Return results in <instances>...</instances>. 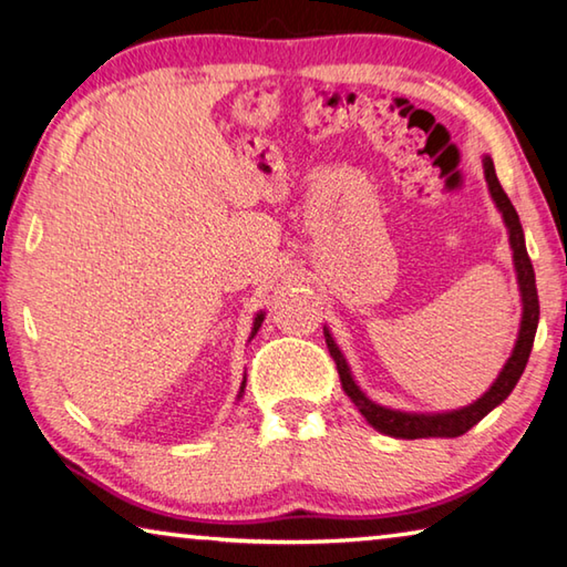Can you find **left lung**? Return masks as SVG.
<instances>
[{"label":"left lung","instance_id":"8db88e82","mask_svg":"<svg viewBox=\"0 0 567 567\" xmlns=\"http://www.w3.org/2000/svg\"><path fill=\"white\" fill-rule=\"evenodd\" d=\"M483 176H486L491 198H493V203H496L498 213L503 215V223H506V228H508V243L513 250V265H516L518 290H520V302H523L516 347H513L508 362L503 364V369L496 377V382L491 384L486 394L473 401V404H468V406H461L454 411H441V414H416V411H399V409H389V406L377 404V401L369 399L364 391L359 389V384L352 377V369H349L347 359L342 354V349L337 347L332 332H329V327H324L327 349L337 364L339 382H342L344 394L352 399V404L359 409V414L367 419V424L374 426L377 431H382V434H386V436H394V439H456L461 434H466L471 426H476L483 416L491 414L493 409L508 399L511 391L518 384L523 369H526V364H528L535 329H538V317H540L538 290H535V272H533L530 257L526 250V238H523L518 213H516V208H513V203L508 200L506 190L501 188L491 156H483Z\"/></svg>","mask_w":567,"mask_h":567}]
</instances>
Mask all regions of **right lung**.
<instances>
[{"label": "right lung", "mask_w": 567, "mask_h": 567, "mask_svg": "<svg viewBox=\"0 0 567 567\" xmlns=\"http://www.w3.org/2000/svg\"><path fill=\"white\" fill-rule=\"evenodd\" d=\"M262 319H265V312L260 310V312L255 315V319H252V332H250V339L257 334V329L262 327ZM250 339H248V342H250ZM245 382H248V379L243 377V384H240V391H238V401H240V399H243V394H245Z\"/></svg>", "instance_id": "1"}]
</instances>
